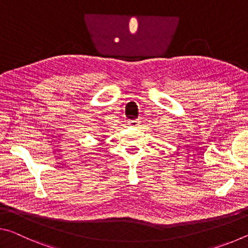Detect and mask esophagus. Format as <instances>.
<instances>
[{
  "instance_id": "esophagus-1",
  "label": "esophagus",
  "mask_w": 248,
  "mask_h": 248,
  "mask_svg": "<svg viewBox=\"0 0 248 248\" xmlns=\"http://www.w3.org/2000/svg\"><path fill=\"white\" fill-rule=\"evenodd\" d=\"M128 125H131L132 127H137L140 125V121L139 120H132L128 121Z\"/></svg>"
}]
</instances>
